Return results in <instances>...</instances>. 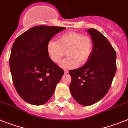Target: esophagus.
<instances>
[{
  "mask_svg": "<svg viewBox=\"0 0 128 128\" xmlns=\"http://www.w3.org/2000/svg\"><path fill=\"white\" fill-rule=\"evenodd\" d=\"M68 72V70H64V73H65V74H67Z\"/></svg>",
  "mask_w": 128,
  "mask_h": 128,
  "instance_id": "obj_1",
  "label": "esophagus"
}]
</instances>
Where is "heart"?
I'll list each match as a JSON object with an SVG mask.
<instances>
[{"mask_svg":"<svg viewBox=\"0 0 128 128\" xmlns=\"http://www.w3.org/2000/svg\"><path fill=\"white\" fill-rule=\"evenodd\" d=\"M94 48L92 39L89 36L78 32H68L58 37V41L50 40L46 50L50 59L55 63H59L65 56L68 57L60 65L64 68H73L85 64L90 58Z\"/></svg>","mask_w":128,"mask_h":128,"instance_id":"heart-1","label":"heart"}]
</instances>
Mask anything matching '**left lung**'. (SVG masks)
Returning <instances> with one entry per match:
<instances>
[{
	"label": "left lung",
	"instance_id": "left-lung-1",
	"mask_svg": "<svg viewBox=\"0 0 128 128\" xmlns=\"http://www.w3.org/2000/svg\"><path fill=\"white\" fill-rule=\"evenodd\" d=\"M87 31L94 43L92 55L84 66L69 70L72 96L85 106L97 103L106 94L116 70V54L106 38L95 28Z\"/></svg>",
	"mask_w": 128,
	"mask_h": 128
}]
</instances>
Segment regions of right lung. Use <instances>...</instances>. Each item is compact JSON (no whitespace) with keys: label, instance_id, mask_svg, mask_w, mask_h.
<instances>
[{"label":"right lung","instance_id":"right-lung-1","mask_svg":"<svg viewBox=\"0 0 128 128\" xmlns=\"http://www.w3.org/2000/svg\"><path fill=\"white\" fill-rule=\"evenodd\" d=\"M64 27L39 25L16 39L9 63L14 85L19 96L34 105L46 103L63 76L62 68L50 59L48 42Z\"/></svg>","mask_w":128,"mask_h":128}]
</instances>
